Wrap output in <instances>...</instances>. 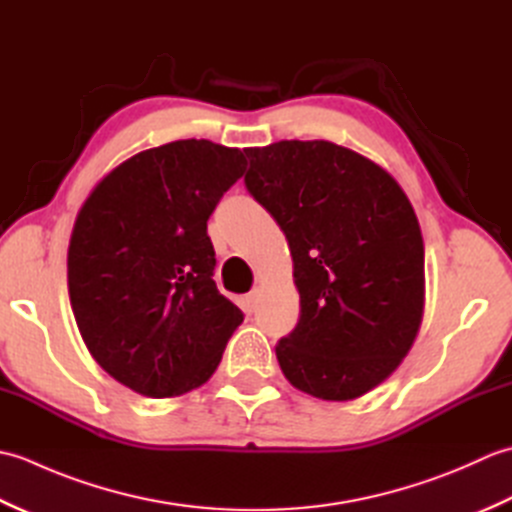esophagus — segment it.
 <instances>
[{"label":"esophagus","mask_w":512,"mask_h":512,"mask_svg":"<svg viewBox=\"0 0 512 512\" xmlns=\"http://www.w3.org/2000/svg\"><path fill=\"white\" fill-rule=\"evenodd\" d=\"M242 303H244V308L250 312L255 308V303H257V290H253V292H248V295L242 299Z\"/></svg>","instance_id":"1"}]
</instances>
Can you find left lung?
<instances>
[{
    "mask_svg": "<svg viewBox=\"0 0 512 512\" xmlns=\"http://www.w3.org/2000/svg\"><path fill=\"white\" fill-rule=\"evenodd\" d=\"M248 193L284 231L301 299L275 347L281 372L323 400H352L394 372L416 339L424 246L385 169L328 140L246 149Z\"/></svg>",
    "mask_w": 512,
    "mask_h": 512,
    "instance_id": "8db88e82",
    "label": "left lung"
}]
</instances>
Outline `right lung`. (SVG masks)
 <instances>
[{"mask_svg": "<svg viewBox=\"0 0 512 512\" xmlns=\"http://www.w3.org/2000/svg\"><path fill=\"white\" fill-rule=\"evenodd\" d=\"M239 149L211 140L140 151L76 215L68 288L94 361L149 398L204 385L244 312L220 295L206 222L242 178Z\"/></svg>", "mask_w": 512, "mask_h": 512, "instance_id": "1", "label": "right lung"}]
</instances>
